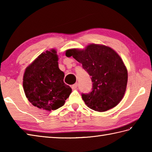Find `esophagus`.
Returning a JSON list of instances; mask_svg holds the SVG:
<instances>
[{
  "label": "esophagus",
  "instance_id": "obj_1",
  "mask_svg": "<svg viewBox=\"0 0 152 152\" xmlns=\"http://www.w3.org/2000/svg\"><path fill=\"white\" fill-rule=\"evenodd\" d=\"M77 87H78V83H74V85H72V86H71V88H72V89H75L76 88H77Z\"/></svg>",
  "mask_w": 152,
  "mask_h": 152
}]
</instances>
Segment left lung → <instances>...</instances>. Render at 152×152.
<instances>
[{
	"mask_svg": "<svg viewBox=\"0 0 152 152\" xmlns=\"http://www.w3.org/2000/svg\"><path fill=\"white\" fill-rule=\"evenodd\" d=\"M65 55L82 63L83 69L91 76V92L82 94L89 108L105 112L119 104L126 91L128 74L121 57L114 50L91 44L85 50H68Z\"/></svg>",
	"mask_w": 152,
	"mask_h": 152,
	"instance_id": "8db88e82",
	"label": "left lung"
}]
</instances>
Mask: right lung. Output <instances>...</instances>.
Returning <instances> with one entry per match:
<instances>
[{"label":"right lung","mask_w":152,"mask_h":152,"mask_svg":"<svg viewBox=\"0 0 152 152\" xmlns=\"http://www.w3.org/2000/svg\"><path fill=\"white\" fill-rule=\"evenodd\" d=\"M64 76L56 50L42 53L25 71L23 86L28 101L48 111L61 107L72 92L64 83Z\"/></svg>","instance_id":"add662e5"}]
</instances>
